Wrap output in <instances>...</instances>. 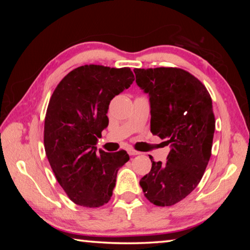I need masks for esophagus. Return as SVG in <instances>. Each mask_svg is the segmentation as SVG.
<instances>
[{
    "instance_id": "esophagus-1",
    "label": "esophagus",
    "mask_w": 250,
    "mask_h": 250,
    "mask_svg": "<svg viewBox=\"0 0 250 250\" xmlns=\"http://www.w3.org/2000/svg\"><path fill=\"white\" fill-rule=\"evenodd\" d=\"M128 153H129L130 155H138V154H140V152H138V151H135V150H133V149H131V147H129V149H128Z\"/></svg>"
}]
</instances>
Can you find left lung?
<instances>
[{
    "label": "left lung",
    "instance_id": "1",
    "mask_svg": "<svg viewBox=\"0 0 250 250\" xmlns=\"http://www.w3.org/2000/svg\"><path fill=\"white\" fill-rule=\"evenodd\" d=\"M133 71L135 83L149 96L151 132L171 145L166 163L150 156L151 171L140 186L154 205H174L196 188L208 164L215 131L211 98L204 84L183 69Z\"/></svg>",
    "mask_w": 250,
    "mask_h": 250
}]
</instances>
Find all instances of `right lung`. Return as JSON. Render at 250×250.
Wrapping results in <instances>:
<instances>
[{"label": "right lung", "instance_id": "add662e5", "mask_svg": "<svg viewBox=\"0 0 250 250\" xmlns=\"http://www.w3.org/2000/svg\"><path fill=\"white\" fill-rule=\"evenodd\" d=\"M133 80L128 67L84 65L65 76L53 92L45 117V152L75 204L99 207L112 196L118 171L129 154L125 150L97 153L96 145L109 124L110 101Z\"/></svg>", "mask_w": 250, "mask_h": 250}]
</instances>
